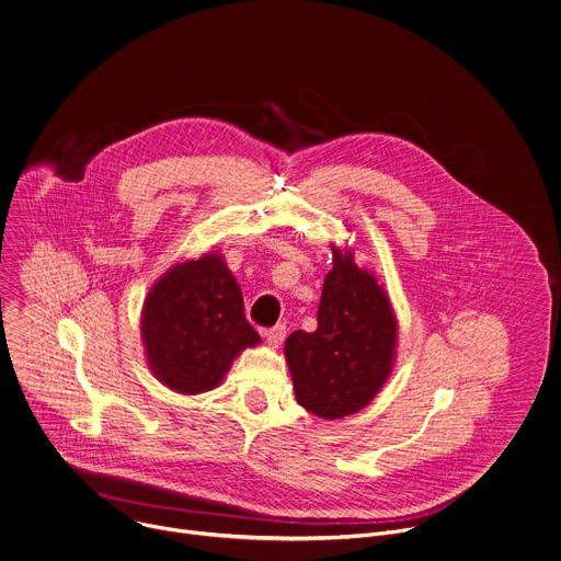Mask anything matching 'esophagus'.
I'll use <instances>...</instances> for the list:
<instances>
[{
  "instance_id": "1",
  "label": "esophagus",
  "mask_w": 561,
  "mask_h": 561,
  "mask_svg": "<svg viewBox=\"0 0 561 561\" xmlns=\"http://www.w3.org/2000/svg\"><path fill=\"white\" fill-rule=\"evenodd\" d=\"M264 337H266V342H268L271 348H277V346L284 342V337H286V327H284V324H277L275 329L264 331Z\"/></svg>"
}]
</instances>
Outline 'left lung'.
Instances as JSON below:
<instances>
[{"label": "left lung", "mask_w": 561, "mask_h": 561, "mask_svg": "<svg viewBox=\"0 0 561 561\" xmlns=\"http://www.w3.org/2000/svg\"><path fill=\"white\" fill-rule=\"evenodd\" d=\"M333 247L324 277L317 331H295L284 344L299 407L322 420L366 409L392 373L397 317L388 293L355 264L353 249Z\"/></svg>", "instance_id": "8db88e82"}]
</instances>
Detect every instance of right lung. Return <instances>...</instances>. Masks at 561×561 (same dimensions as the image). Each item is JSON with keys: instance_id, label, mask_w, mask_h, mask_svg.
I'll use <instances>...</instances> for the list:
<instances>
[{"instance_id": "obj_1", "label": "right lung", "mask_w": 561, "mask_h": 561, "mask_svg": "<svg viewBox=\"0 0 561 561\" xmlns=\"http://www.w3.org/2000/svg\"><path fill=\"white\" fill-rule=\"evenodd\" d=\"M141 342L150 373L180 394L221 383L232 359L262 342L244 297L219 251L171 266L141 306Z\"/></svg>"}]
</instances>
